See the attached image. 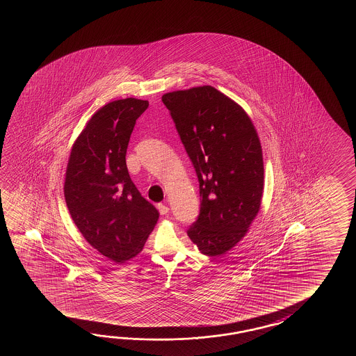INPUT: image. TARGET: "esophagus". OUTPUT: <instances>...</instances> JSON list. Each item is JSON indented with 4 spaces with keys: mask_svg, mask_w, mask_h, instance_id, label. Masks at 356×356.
Masks as SVG:
<instances>
[{
    "mask_svg": "<svg viewBox=\"0 0 356 356\" xmlns=\"http://www.w3.org/2000/svg\"><path fill=\"white\" fill-rule=\"evenodd\" d=\"M158 210H159L160 215H167L168 212H169V207H168L167 204H158Z\"/></svg>",
    "mask_w": 356,
    "mask_h": 356,
    "instance_id": "34e87169",
    "label": "esophagus"
}]
</instances>
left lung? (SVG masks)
I'll list each match as a JSON object with an SVG mask.
<instances>
[{
  "mask_svg": "<svg viewBox=\"0 0 356 356\" xmlns=\"http://www.w3.org/2000/svg\"><path fill=\"white\" fill-rule=\"evenodd\" d=\"M200 181L201 210L188 236L218 257L247 235L261 210L264 155L257 129L233 99L210 85L163 95Z\"/></svg>",
  "mask_w": 356,
  "mask_h": 356,
  "instance_id": "1",
  "label": "left lung"
}]
</instances>
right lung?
<instances>
[{
  "mask_svg": "<svg viewBox=\"0 0 356 356\" xmlns=\"http://www.w3.org/2000/svg\"><path fill=\"white\" fill-rule=\"evenodd\" d=\"M147 100L118 99L86 122L68 156L63 193L85 241L115 264L136 257L159 213L129 178L126 152Z\"/></svg>",
  "mask_w": 356,
  "mask_h": 356,
  "instance_id": "right-lung-1",
  "label": "right lung"
}]
</instances>
